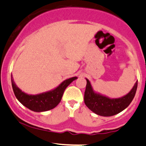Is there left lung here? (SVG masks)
I'll return each instance as SVG.
<instances>
[{"mask_svg":"<svg viewBox=\"0 0 146 146\" xmlns=\"http://www.w3.org/2000/svg\"><path fill=\"white\" fill-rule=\"evenodd\" d=\"M85 79L87 80L84 96L85 105L95 114L104 117L115 115L127 108L134 99L137 90L138 81H136L129 92L125 96L111 99L95 92L90 80L87 78Z\"/></svg>","mask_w":146,"mask_h":146,"instance_id":"8db88e82","label":"left lung"}]
</instances>
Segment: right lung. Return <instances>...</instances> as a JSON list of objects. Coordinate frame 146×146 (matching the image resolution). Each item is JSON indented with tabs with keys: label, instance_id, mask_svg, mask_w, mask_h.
<instances>
[{
	"label": "right lung",
	"instance_id": "add662e5",
	"mask_svg": "<svg viewBox=\"0 0 146 146\" xmlns=\"http://www.w3.org/2000/svg\"><path fill=\"white\" fill-rule=\"evenodd\" d=\"M77 78L78 77L68 78L63 81L56 88L38 94H29L22 92L15 84L12 75L11 82L14 94L23 106L32 111L45 112L53 109L60 103L66 88Z\"/></svg>",
	"mask_w": 146,
	"mask_h": 146
}]
</instances>
